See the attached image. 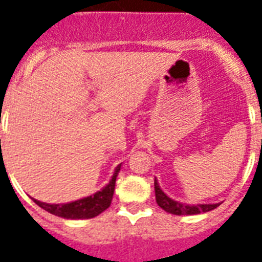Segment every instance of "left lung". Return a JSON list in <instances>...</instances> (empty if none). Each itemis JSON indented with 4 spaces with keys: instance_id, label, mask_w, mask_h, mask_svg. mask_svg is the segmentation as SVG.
<instances>
[{
    "instance_id": "left-lung-1",
    "label": "left lung",
    "mask_w": 262,
    "mask_h": 262,
    "mask_svg": "<svg viewBox=\"0 0 262 262\" xmlns=\"http://www.w3.org/2000/svg\"><path fill=\"white\" fill-rule=\"evenodd\" d=\"M154 191H156V201L159 204L160 208H163L165 212L176 216H190V214H200L213 210L217 208L220 204H196V205H187L179 201H175L169 198L165 192L161 190L157 179H154Z\"/></svg>"
}]
</instances>
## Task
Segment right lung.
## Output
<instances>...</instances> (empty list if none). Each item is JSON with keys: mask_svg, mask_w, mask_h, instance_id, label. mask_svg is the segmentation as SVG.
<instances>
[{"mask_svg": "<svg viewBox=\"0 0 262 262\" xmlns=\"http://www.w3.org/2000/svg\"><path fill=\"white\" fill-rule=\"evenodd\" d=\"M121 164H119L115 168L112 179L109 180V183L102 187L99 191H97L93 195L84 196L82 200L72 201L68 204H46V202H40L38 200L32 201L35 202L38 206L45 209L49 213L58 216L62 219H70V220H83V219H93L102 213L103 210L111 206L112 202L113 192H115V184H116V178L120 172Z\"/></svg>", "mask_w": 262, "mask_h": 262, "instance_id": "add662e5", "label": "right lung"}]
</instances>
